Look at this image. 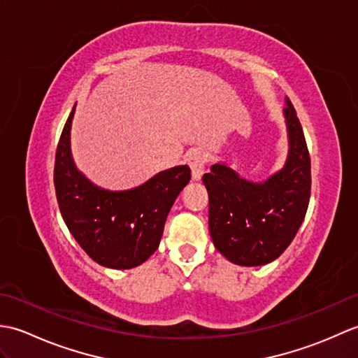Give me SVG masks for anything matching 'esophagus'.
Listing matches in <instances>:
<instances>
[{"label":"esophagus","instance_id":"esophagus-1","mask_svg":"<svg viewBox=\"0 0 358 358\" xmlns=\"http://www.w3.org/2000/svg\"><path fill=\"white\" fill-rule=\"evenodd\" d=\"M187 164L192 171V178L200 180L203 177L204 167H206V155H204L203 152H200V150H195V152H192L191 155H189Z\"/></svg>","mask_w":358,"mask_h":358}]
</instances>
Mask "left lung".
<instances>
[{
    "instance_id": "8db88e82",
    "label": "left lung",
    "mask_w": 358,
    "mask_h": 358,
    "mask_svg": "<svg viewBox=\"0 0 358 358\" xmlns=\"http://www.w3.org/2000/svg\"><path fill=\"white\" fill-rule=\"evenodd\" d=\"M289 155L263 183L241 178L217 163L203 183L209 194V232L214 246L240 266L271 263L285 252L305 220L310 196V157L292 103L283 109Z\"/></svg>"
}]
</instances>
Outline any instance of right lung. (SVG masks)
Masks as SVG:
<instances>
[{"instance_id":"obj_1","label":"right lung","mask_w":358,"mask_h":358,"mask_svg":"<svg viewBox=\"0 0 358 358\" xmlns=\"http://www.w3.org/2000/svg\"><path fill=\"white\" fill-rule=\"evenodd\" d=\"M73 113L75 106L59 136L53 169L63 220L94 262L112 269L135 268L158 249L167 214L191 180V169L175 166L129 191L98 187L72 159Z\"/></svg>"}]
</instances>
